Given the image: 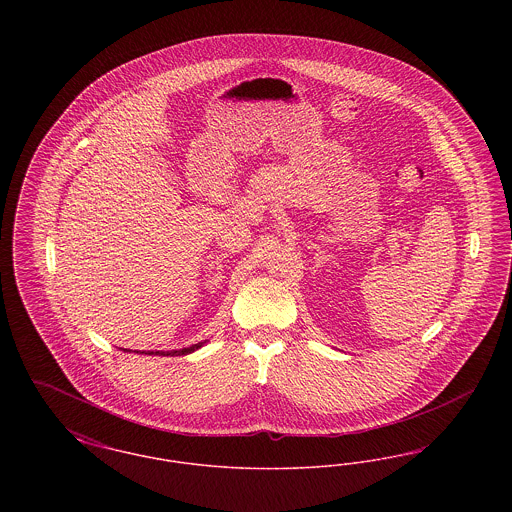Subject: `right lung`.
<instances>
[{
    "instance_id": "1",
    "label": "right lung",
    "mask_w": 512,
    "mask_h": 512,
    "mask_svg": "<svg viewBox=\"0 0 512 512\" xmlns=\"http://www.w3.org/2000/svg\"><path fill=\"white\" fill-rule=\"evenodd\" d=\"M209 340L199 341V343H194V345H190V347H182V349H172V351H136V353H144V355H163V357H180V355H190V353H194L197 351L199 347H203L205 343ZM122 351H130V349H122Z\"/></svg>"
}]
</instances>
